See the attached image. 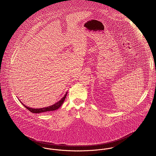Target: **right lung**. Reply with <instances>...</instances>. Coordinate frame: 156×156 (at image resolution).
I'll return each mask as SVG.
<instances>
[{
  "label": "right lung",
  "instance_id": "add662e5",
  "mask_svg": "<svg viewBox=\"0 0 156 156\" xmlns=\"http://www.w3.org/2000/svg\"><path fill=\"white\" fill-rule=\"evenodd\" d=\"M67 95V92L66 93V94H65V96L63 97V98H62L59 101H58L57 103H56L55 104L50 106L47 108H29L27 107V106H25L24 104L21 101V103L23 104V105L24 106V107L27 108L29 111H30L32 113H42V112H48V111H53V110H56L57 109H58L62 106V105L63 104L66 97Z\"/></svg>",
  "mask_w": 156,
  "mask_h": 156
}]
</instances>
